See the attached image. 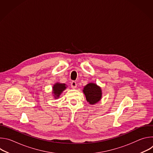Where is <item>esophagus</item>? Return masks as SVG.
I'll return each mask as SVG.
<instances>
[{"label":"esophagus","mask_w":153,"mask_h":153,"mask_svg":"<svg viewBox=\"0 0 153 153\" xmlns=\"http://www.w3.org/2000/svg\"><path fill=\"white\" fill-rule=\"evenodd\" d=\"M71 88H73V89L76 88V87H77L76 82H74V81H72V82L71 83Z\"/></svg>","instance_id":"obj_1"}]
</instances>
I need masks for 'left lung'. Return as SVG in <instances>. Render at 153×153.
<instances>
[{
  "label": "left lung",
  "instance_id": "obj_1",
  "mask_svg": "<svg viewBox=\"0 0 153 153\" xmlns=\"http://www.w3.org/2000/svg\"><path fill=\"white\" fill-rule=\"evenodd\" d=\"M83 92L87 102L91 105L97 103L102 98L101 88L94 83H90L84 86Z\"/></svg>",
  "mask_w": 153,
  "mask_h": 153
}]
</instances>
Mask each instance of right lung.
Here are the masks:
<instances>
[{"label": "right lung", "instance_id": "add662e5", "mask_svg": "<svg viewBox=\"0 0 153 153\" xmlns=\"http://www.w3.org/2000/svg\"><path fill=\"white\" fill-rule=\"evenodd\" d=\"M66 88V84L60 83L59 82L56 83L53 86V94H54V99L59 98L61 93Z\"/></svg>", "mask_w": 153, "mask_h": 153}]
</instances>
